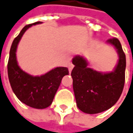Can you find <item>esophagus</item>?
<instances>
[{
    "mask_svg": "<svg viewBox=\"0 0 133 133\" xmlns=\"http://www.w3.org/2000/svg\"><path fill=\"white\" fill-rule=\"evenodd\" d=\"M73 68H74V65H73L72 63H69V65H68V70H69V72H71V71H72Z\"/></svg>",
    "mask_w": 133,
    "mask_h": 133,
    "instance_id": "34e87169",
    "label": "esophagus"
}]
</instances>
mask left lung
<instances>
[{"label": "left lung", "instance_id": "1", "mask_svg": "<svg viewBox=\"0 0 133 133\" xmlns=\"http://www.w3.org/2000/svg\"><path fill=\"white\" fill-rule=\"evenodd\" d=\"M107 42L114 46L119 55L118 63L112 72L102 73L92 69L80 55L72 59L75 67L71 75L76 103L79 110L86 114H95L110 109L123 90L126 55L118 39H109Z\"/></svg>", "mask_w": 133, "mask_h": 133}]
</instances>
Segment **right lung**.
<instances>
[{"label": "right lung", "mask_w": 133, "mask_h": 133, "mask_svg": "<svg viewBox=\"0 0 133 133\" xmlns=\"http://www.w3.org/2000/svg\"><path fill=\"white\" fill-rule=\"evenodd\" d=\"M42 22L25 26L13 41L10 50L7 73L12 90L21 102L32 108L44 109L52 104L62 79L68 75L69 71L68 68L57 67L41 76H32L19 67L16 56L19 42L30 26Z\"/></svg>", "instance_id": "add662e5"}]
</instances>
